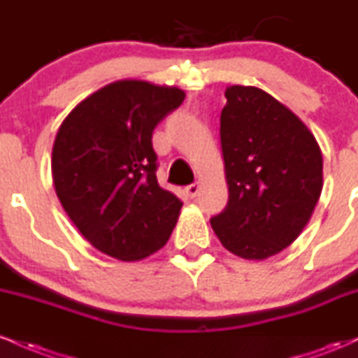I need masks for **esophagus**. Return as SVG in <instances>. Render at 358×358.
<instances>
[{
  "label": "esophagus",
  "instance_id": "esophagus-1",
  "mask_svg": "<svg viewBox=\"0 0 358 358\" xmlns=\"http://www.w3.org/2000/svg\"><path fill=\"white\" fill-rule=\"evenodd\" d=\"M199 190H200L199 183H192V185H188L187 188H185V193H187V195L190 196V199H195V196L199 195Z\"/></svg>",
  "mask_w": 358,
  "mask_h": 358
}]
</instances>
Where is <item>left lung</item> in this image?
Here are the masks:
<instances>
[{
    "mask_svg": "<svg viewBox=\"0 0 358 358\" xmlns=\"http://www.w3.org/2000/svg\"><path fill=\"white\" fill-rule=\"evenodd\" d=\"M220 114L229 202L212 217L225 249L268 259L296 241L323 188L318 143L296 114L264 90L225 89Z\"/></svg>",
    "mask_w": 358,
    "mask_h": 358,
    "instance_id": "8db88e82",
    "label": "left lung"
}]
</instances>
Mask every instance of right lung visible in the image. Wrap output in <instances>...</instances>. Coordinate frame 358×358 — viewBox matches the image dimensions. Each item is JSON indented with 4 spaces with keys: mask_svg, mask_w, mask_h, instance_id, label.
Returning a JSON list of instances; mask_svg holds the SVG:
<instances>
[{
    "mask_svg": "<svg viewBox=\"0 0 358 358\" xmlns=\"http://www.w3.org/2000/svg\"><path fill=\"white\" fill-rule=\"evenodd\" d=\"M185 99L178 87L117 80L64 119L52 150L57 196L82 236L119 261L170 239L182 200L156 180L155 127Z\"/></svg>",
    "mask_w": 358,
    "mask_h": 358,
    "instance_id": "obj_1",
    "label": "right lung"
}]
</instances>
